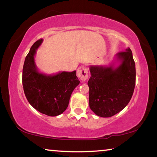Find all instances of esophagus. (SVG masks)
<instances>
[{
    "label": "esophagus",
    "mask_w": 157,
    "mask_h": 157,
    "mask_svg": "<svg viewBox=\"0 0 157 157\" xmlns=\"http://www.w3.org/2000/svg\"><path fill=\"white\" fill-rule=\"evenodd\" d=\"M77 75L81 80H86V79L88 78V71H87L86 68L84 66H79L77 71Z\"/></svg>",
    "instance_id": "34e87169"
}]
</instances>
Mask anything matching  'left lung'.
Here are the masks:
<instances>
[{
	"mask_svg": "<svg viewBox=\"0 0 157 157\" xmlns=\"http://www.w3.org/2000/svg\"><path fill=\"white\" fill-rule=\"evenodd\" d=\"M119 64L115 66V63ZM89 107L97 116L108 118L118 113L129 102L136 83V68L128 48L115 55L107 66H90Z\"/></svg>",
	"mask_w": 157,
	"mask_h": 157,
	"instance_id": "8db88e82",
	"label": "left lung"
}]
</instances>
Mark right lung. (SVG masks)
I'll use <instances>...</instances> for the list:
<instances>
[{"label":"right lung","instance_id":"right-lung-1","mask_svg":"<svg viewBox=\"0 0 157 157\" xmlns=\"http://www.w3.org/2000/svg\"><path fill=\"white\" fill-rule=\"evenodd\" d=\"M43 39H39L30 48L23 68L22 82L29 103L39 112L49 116H57L67 109L71 95L79 84L76 71H61L47 75L39 72L34 61L36 50Z\"/></svg>","mask_w":157,"mask_h":157}]
</instances>
